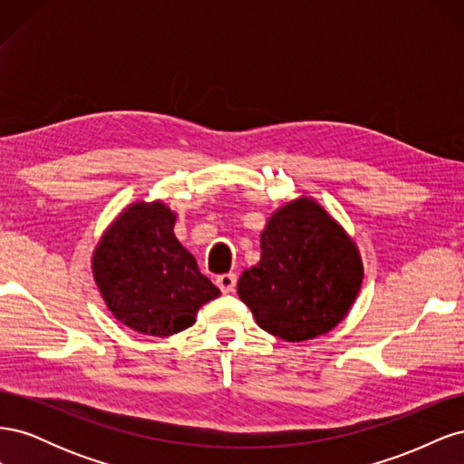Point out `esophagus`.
<instances>
[{
  "mask_svg": "<svg viewBox=\"0 0 464 464\" xmlns=\"http://www.w3.org/2000/svg\"><path fill=\"white\" fill-rule=\"evenodd\" d=\"M236 275L234 273H224V275H220V276H217V286L224 292V294H230V292H234V288H236Z\"/></svg>",
  "mask_w": 464,
  "mask_h": 464,
  "instance_id": "esophagus-1",
  "label": "esophagus"
}]
</instances>
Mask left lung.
Segmentation results:
<instances>
[{"label": "left lung", "instance_id": "8db88e82", "mask_svg": "<svg viewBox=\"0 0 464 464\" xmlns=\"http://www.w3.org/2000/svg\"><path fill=\"white\" fill-rule=\"evenodd\" d=\"M362 278L353 237L317 201L302 195L266 220L261 259L237 280V296L263 331L302 343L339 325Z\"/></svg>", "mask_w": 464, "mask_h": 464}]
</instances>
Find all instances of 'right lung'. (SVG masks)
<instances>
[{"instance_id": "obj_1", "label": "right lung", "mask_w": 464, "mask_h": 464, "mask_svg": "<svg viewBox=\"0 0 464 464\" xmlns=\"http://www.w3.org/2000/svg\"><path fill=\"white\" fill-rule=\"evenodd\" d=\"M176 213L162 201H135L110 224L92 254L94 283L108 310L141 334L191 327L220 290L178 242Z\"/></svg>"}]
</instances>
